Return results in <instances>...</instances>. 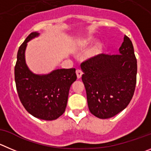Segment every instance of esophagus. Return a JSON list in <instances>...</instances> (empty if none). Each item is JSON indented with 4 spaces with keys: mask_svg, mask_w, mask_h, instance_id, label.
Wrapping results in <instances>:
<instances>
[{
    "mask_svg": "<svg viewBox=\"0 0 151 151\" xmlns=\"http://www.w3.org/2000/svg\"><path fill=\"white\" fill-rule=\"evenodd\" d=\"M76 74H77V78L80 79V78H81V77H82L83 71H81V70H80V69H77V71H76Z\"/></svg>",
    "mask_w": 151,
    "mask_h": 151,
    "instance_id": "esophagus-1",
    "label": "esophagus"
}]
</instances>
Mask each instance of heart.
<instances>
[{
    "instance_id": "b5f03b06",
    "label": "heart",
    "mask_w": 151,
    "mask_h": 151,
    "mask_svg": "<svg viewBox=\"0 0 151 151\" xmlns=\"http://www.w3.org/2000/svg\"><path fill=\"white\" fill-rule=\"evenodd\" d=\"M100 50H101V46H100L99 45H98L95 46V47L91 50V52H90V55H91V56H94V55L98 54V53L100 52Z\"/></svg>"
}]
</instances>
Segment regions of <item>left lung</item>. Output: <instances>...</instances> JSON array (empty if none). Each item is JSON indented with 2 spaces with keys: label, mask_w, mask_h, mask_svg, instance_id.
Here are the masks:
<instances>
[{
  "label": "left lung",
  "mask_w": 151,
  "mask_h": 151,
  "mask_svg": "<svg viewBox=\"0 0 151 151\" xmlns=\"http://www.w3.org/2000/svg\"><path fill=\"white\" fill-rule=\"evenodd\" d=\"M119 53H101L80 65L88 109L102 119L112 118L124 110L134 94L137 60L133 43L127 36Z\"/></svg>",
  "instance_id": "8db88e82"
}]
</instances>
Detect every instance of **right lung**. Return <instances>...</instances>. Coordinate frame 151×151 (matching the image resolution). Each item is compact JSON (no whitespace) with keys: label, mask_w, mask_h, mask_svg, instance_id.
I'll return each instance as SVG.
<instances>
[{"label":"right lung","mask_w":151,"mask_h":151,"mask_svg":"<svg viewBox=\"0 0 151 151\" xmlns=\"http://www.w3.org/2000/svg\"><path fill=\"white\" fill-rule=\"evenodd\" d=\"M39 35L33 32L19 47L15 66L17 92L24 107L36 118L55 120L64 113L71 84L77 80L75 68L56 69L50 74H33L25 62L29 40Z\"/></svg>","instance_id":"add662e5"}]
</instances>
